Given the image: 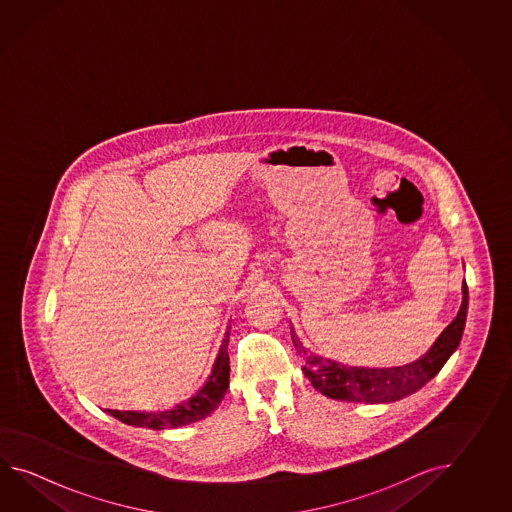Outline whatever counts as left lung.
I'll list each match as a JSON object with an SVG mask.
<instances>
[{"mask_svg": "<svg viewBox=\"0 0 512 512\" xmlns=\"http://www.w3.org/2000/svg\"><path fill=\"white\" fill-rule=\"evenodd\" d=\"M468 287L463 282V302L456 318L445 327L434 346L421 359L397 368H357L344 366L335 360L322 359L304 348L300 338L291 329V337L298 355L304 359L305 377L326 397L348 403H393L417 392L434 379L446 360L456 351L463 337L467 320Z\"/></svg>", "mask_w": 512, "mask_h": 512, "instance_id": "8db88e82", "label": "left lung"}]
</instances>
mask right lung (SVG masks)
<instances>
[{
    "mask_svg": "<svg viewBox=\"0 0 512 512\" xmlns=\"http://www.w3.org/2000/svg\"><path fill=\"white\" fill-rule=\"evenodd\" d=\"M229 335L230 326L225 333V338L219 348L218 359L214 362L212 373L205 382V386L199 392L190 397L186 403L177 404L172 410L164 412H153V414H144V412H120V410H108V414L117 417L126 425L137 426V428H152V430H164V428H177V426L190 425L205 419L207 415L212 414L219 403L223 401L227 388H229L230 379V360H229Z\"/></svg>",
    "mask_w": 512,
    "mask_h": 512,
    "instance_id": "1",
    "label": "right lung"
}]
</instances>
